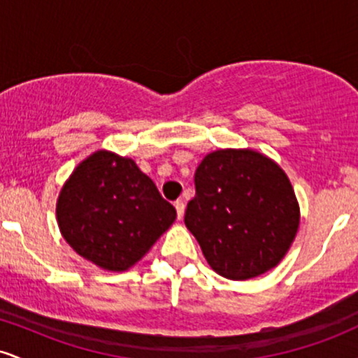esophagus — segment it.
<instances>
[{"label": "esophagus", "mask_w": 358, "mask_h": 358, "mask_svg": "<svg viewBox=\"0 0 358 358\" xmlns=\"http://www.w3.org/2000/svg\"><path fill=\"white\" fill-rule=\"evenodd\" d=\"M175 208H176V217H178V219H183L185 203L182 202V200H176V202H175Z\"/></svg>", "instance_id": "1"}]
</instances>
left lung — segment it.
Segmentation results:
<instances>
[{
	"mask_svg": "<svg viewBox=\"0 0 358 358\" xmlns=\"http://www.w3.org/2000/svg\"><path fill=\"white\" fill-rule=\"evenodd\" d=\"M185 225L213 271L242 281L285 257L296 236L299 208L276 163L250 150H219L196 168Z\"/></svg>",
	"mask_w": 358,
	"mask_h": 358,
	"instance_id": "obj_1",
	"label": "left lung"
}]
</instances>
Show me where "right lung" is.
Segmentation results:
<instances>
[{
  "instance_id": "1",
  "label": "right lung",
  "mask_w": 358,
  "mask_h": 358,
  "mask_svg": "<svg viewBox=\"0 0 358 358\" xmlns=\"http://www.w3.org/2000/svg\"><path fill=\"white\" fill-rule=\"evenodd\" d=\"M175 207L129 158L97 151L62 188L57 220L71 248L102 269L124 271L173 224Z\"/></svg>"
}]
</instances>
